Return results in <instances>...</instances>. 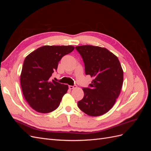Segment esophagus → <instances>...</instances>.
<instances>
[{
    "label": "esophagus",
    "instance_id": "1",
    "mask_svg": "<svg viewBox=\"0 0 151 151\" xmlns=\"http://www.w3.org/2000/svg\"><path fill=\"white\" fill-rule=\"evenodd\" d=\"M77 87L76 85H74V86H68V88L70 89H74Z\"/></svg>",
    "mask_w": 151,
    "mask_h": 151
}]
</instances>
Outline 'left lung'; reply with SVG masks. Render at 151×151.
<instances>
[{
	"mask_svg": "<svg viewBox=\"0 0 151 151\" xmlns=\"http://www.w3.org/2000/svg\"><path fill=\"white\" fill-rule=\"evenodd\" d=\"M83 58L85 73L93 77L89 88H83L84 97L77 105L92 116L108 112L116 102L123 84V72L116 56L105 48L92 45L76 47Z\"/></svg>",
	"mask_w": 151,
	"mask_h": 151,
	"instance_id": "1",
	"label": "left lung"
}]
</instances>
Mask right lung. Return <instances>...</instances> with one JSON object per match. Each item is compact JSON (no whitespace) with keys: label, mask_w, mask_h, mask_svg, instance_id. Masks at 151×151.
Returning a JSON list of instances; mask_svg holds the SVG:
<instances>
[{"label":"right lung","mask_w":151,"mask_h":151,"mask_svg":"<svg viewBox=\"0 0 151 151\" xmlns=\"http://www.w3.org/2000/svg\"><path fill=\"white\" fill-rule=\"evenodd\" d=\"M74 50L72 46H43L27 56L20 77L22 93L30 106L39 113L56 109L68 86L50 77L57 70L61 58Z\"/></svg>","instance_id":"right-lung-1"}]
</instances>
